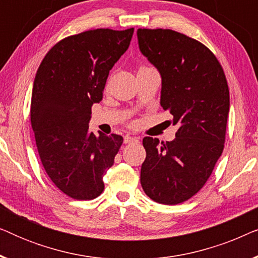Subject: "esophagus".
Listing matches in <instances>:
<instances>
[{
    "mask_svg": "<svg viewBox=\"0 0 258 258\" xmlns=\"http://www.w3.org/2000/svg\"><path fill=\"white\" fill-rule=\"evenodd\" d=\"M124 143H134V142H139V139L135 136H130V135H126L124 136Z\"/></svg>",
    "mask_w": 258,
    "mask_h": 258,
    "instance_id": "esophagus-1",
    "label": "esophagus"
}]
</instances>
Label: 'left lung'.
Wrapping results in <instances>:
<instances>
[{
	"label": "left lung",
	"mask_w": 258,
	"mask_h": 258,
	"mask_svg": "<svg viewBox=\"0 0 258 258\" xmlns=\"http://www.w3.org/2000/svg\"><path fill=\"white\" fill-rule=\"evenodd\" d=\"M139 48L162 79L161 107L178 125L170 142L144 137L141 184L155 202L178 204L206 184L224 148L229 88L216 56L170 29H139Z\"/></svg>",
	"instance_id": "1"
}]
</instances>
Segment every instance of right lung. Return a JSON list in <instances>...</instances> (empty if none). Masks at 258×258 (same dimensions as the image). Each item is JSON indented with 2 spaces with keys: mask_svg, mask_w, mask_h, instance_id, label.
I'll return each mask as SVG.
<instances>
[{
  "mask_svg": "<svg viewBox=\"0 0 258 258\" xmlns=\"http://www.w3.org/2000/svg\"><path fill=\"white\" fill-rule=\"evenodd\" d=\"M134 28L95 29L55 44L35 76L30 119L43 168L74 200H94L123 143L116 134L89 132L91 107L100 103L109 72L129 48Z\"/></svg>",
  "mask_w": 258,
  "mask_h": 258,
  "instance_id": "right-lung-1",
  "label": "right lung"
}]
</instances>
